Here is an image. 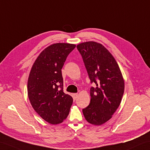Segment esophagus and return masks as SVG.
<instances>
[{
  "label": "esophagus",
  "mask_w": 150,
  "mask_h": 150,
  "mask_svg": "<svg viewBox=\"0 0 150 150\" xmlns=\"http://www.w3.org/2000/svg\"><path fill=\"white\" fill-rule=\"evenodd\" d=\"M78 96V93H74L73 94V97H74V99L76 100V98H77Z\"/></svg>",
  "instance_id": "obj_1"
}]
</instances>
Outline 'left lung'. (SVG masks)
Wrapping results in <instances>:
<instances>
[{"instance_id":"1","label":"left lung","mask_w":150,"mask_h":150,"mask_svg":"<svg viewBox=\"0 0 150 150\" xmlns=\"http://www.w3.org/2000/svg\"><path fill=\"white\" fill-rule=\"evenodd\" d=\"M76 48L91 82L96 86L90 89L91 101L82 109L83 114L89 123L101 125L112 117L120 105L125 89L123 75L112 55L102 44L87 41Z\"/></svg>"}]
</instances>
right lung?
<instances>
[{"label": "right lung", "instance_id": "add662e5", "mask_svg": "<svg viewBox=\"0 0 150 150\" xmlns=\"http://www.w3.org/2000/svg\"><path fill=\"white\" fill-rule=\"evenodd\" d=\"M74 44H52L41 52L30 69L27 93L31 105L43 119L52 125L68 116L72 97L63 92L61 69Z\"/></svg>", "mask_w": 150, "mask_h": 150}]
</instances>
